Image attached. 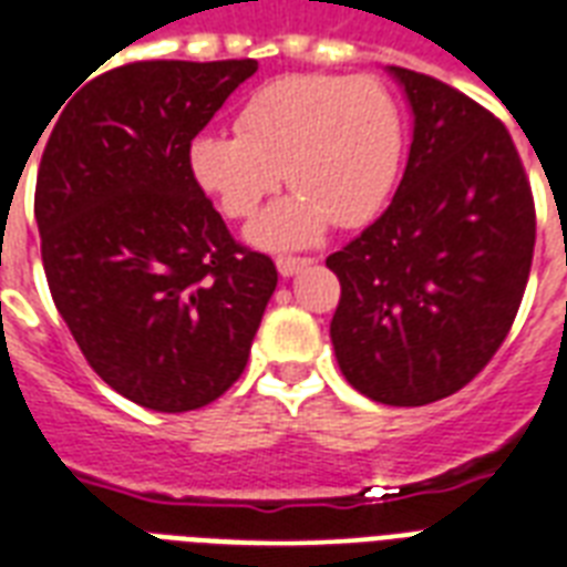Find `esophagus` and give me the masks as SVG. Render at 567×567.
<instances>
[{"instance_id": "1", "label": "esophagus", "mask_w": 567, "mask_h": 567, "mask_svg": "<svg viewBox=\"0 0 567 567\" xmlns=\"http://www.w3.org/2000/svg\"><path fill=\"white\" fill-rule=\"evenodd\" d=\"M275 262H278V271L284 275V278H292V275H298V271L310 266L307 257H278Z\"/></svg>"}]
</instances>
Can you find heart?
Returning <instances> with one entry per match:
<instances>
[{
    "mask_svg": "<svg viewBox=\"0 0 567 567\" xmlns=\"http://www.w3.org/2000/svg\"><path fill=\"white\" fill-rule=\"evenodd\" d=\"M402 147L399 105L379 79L289 73L245 96L236 133L197 135L188 171L227 218H251L287 179L296 192L248 239L289 251L319 243L331 221L370 224L396 188Z\"/></svg>",
    "mask_w": 567,
    "mask_h": 567,
    "instance_id": "obj_1",
    "label": "heart"
}]
</instances>
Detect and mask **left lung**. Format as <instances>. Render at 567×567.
<instances>
[{
	"label": "left lung",
	"instance_id": "left-lung-1",
	"mask_svg": "<svg viewBox=\"0 0 567 567\" xmlns=\"http://www.w3.org/2000/svg\"><path fill=\"white\" fill-rule=\"evenodd\" d=\"M414 112V142L381 218L328 257L340 278L331 343L372 402L416 408L485 370L524 298L533 188L488 109L441 79L388 68Z\"/></svg>",
	"mask_w": 567,
	"mask_h": 567
}]
</instances>
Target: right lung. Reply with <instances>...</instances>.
<instances>
[{
    "label": "right lung",
    "instance_id": "add662e5",
    "mask_svg": "<svg viewBox=\"0 0 567 567\" xmlns=\"http://www.w3.org/2000/svg\"><path fill=\"white\" fill-rule=\"evenodd\" d=\"M254 73V59L105 70L61 103L43 147L34 218L52 301L91 370L151 411L221 396L278 287L188 171L192 138Z\"/></svg>",
    "mask_w": 567,
    "mask_h": 567
}]
</instances>
